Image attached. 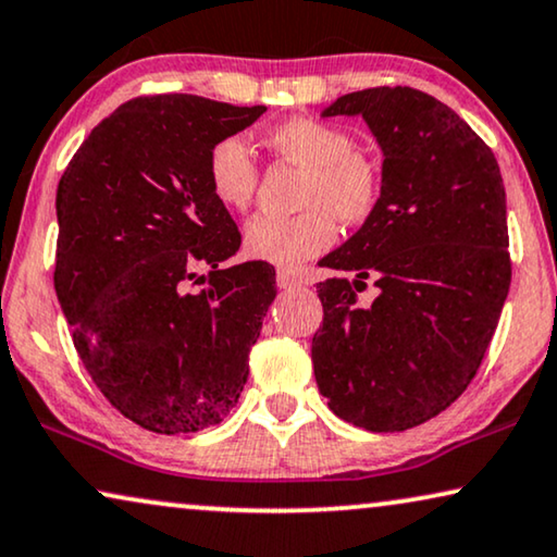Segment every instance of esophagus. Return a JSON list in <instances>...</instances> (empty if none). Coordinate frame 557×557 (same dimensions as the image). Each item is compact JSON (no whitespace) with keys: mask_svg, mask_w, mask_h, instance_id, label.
Returning <instances> with one entry per match:
<instances>
[{"mask_svg":"<svg viewBox=\"0 0 557 557\" xmlns=\"http://www.w3.org/2000/svg\"><path fill=\"white\" fill-rule=\"evenodd\" d=\"M276 284H278V288H296V286H301L304 281H301V276H296V273H292V271H278Z\"/></svg>","mask_w":557,"mask_h":557,"instance_id":"34e87169","label":"esophagus"}]
</instances>
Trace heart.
<instances>
[{"label":"heart","mask_w":557,"mask_h":557,"mask_svg":"<svg viewBox=\"0 0 557 557\" xmlns=\"http://www.w3.org/2000/svg\"><path fill=\"white\" fill-rule=\"evenodd\" d=\"M265 145L281 158L306 168L304 211L296 215H253L244 246L251 259L296 269L326 251L336 238V219L359 225L369 221L382 198V173L367 152L354 148L342 127L317 117H292L271 127ZM206 175L219 203L246 211L259 188V163L240 135H228L208 150Z\"/></svg>","instance_id":"heart-1"}]
</instances>
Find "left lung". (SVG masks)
I'll list each match as a JSON object with an SVG mask.
<instances>
[{
	"instance_id": "obj_1",
	"label": "left lung",
	"mask_w": 557,
	"mask_h": 557,
	"mask_svg": "<svg viewBox=\"0 0 557 557\" xmlns=\"http://www.w3.org/2000/svg\"><path fill=\"white\" fill-rule=\"evenodd\" d=\"M324 115L364 117L384 163L374 215L319 261L354 281L317 284L313 374L336 417L405 432L453 405L493 342L512 278L503 175L485 140L414 87L349 92ZM367 277L380 296L359 307Z\"/></svg>"
}]
</instances>
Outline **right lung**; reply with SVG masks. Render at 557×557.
I'll list each match as a JSON object with an SVG mask.
<instances>
[{
    "label": "right lung",
    "instance_id": "obj_1",
    "mask_svg": "<svg viewBox=\"0 0 557 557\" xmlns=\"http://www.w3.org/2000/svg\"><path fill=\"white\" fill-rule=\"evenodd\" d=\"M263 112L198 95L127 100L60 178L54 292L95 386L143 430L221 424L244 392L276 271L223 265L240 233L206 160Z\"/></svg>",
    "mask_w": 557,
    "mask_h": 557
}]
</instances>
